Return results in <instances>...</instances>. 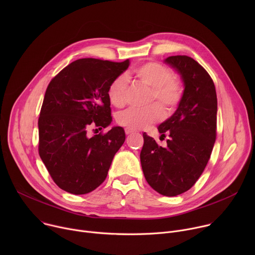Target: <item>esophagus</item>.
<instances>
[{
    "instance_id": "esophagus-1",
    "label": "esophagus",
    "mask_w": 255,
    "mask_h": 255,
    "mask_svg": "<svg viewBox=\"0 0 255 255\" xmlns=\"http://www.w3.org/2000/svg\"><path fill=\"white\" fill-rule=\"evenodd\" d=\"M135 132V130H133V129H130V128H125V133L127 134V135H129V134H132V133H134Z\"/></svg>"
}]
</instances>
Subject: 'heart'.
Returning <instances> with one entry per match:
<instances>
[{
	"label": "heart",
	"instance_id": "heart-1",
	"mask_svg": "<svg viewBox=\"0 0 255 255\" xmlns=\"http://www.w3.org/2000/svg\"><path fill=\"white\" fill-rule=\"evenodd\" d=\"M135 77L146 86L152 88L150 99L156 100L165 111L171 112L183 97V86L172 78L171 70L160 62L149 61L134 69ZM128 79L122 75L115 78L108 88V98L115 107H122L126 103ZM162 117L161 108L153 104L148 108H129L120 112L117 123L133 130L142 129Z\"/></svg>",
	"mask_w": 255,
	"mask_h": 255
}]
</instances>
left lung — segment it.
<instances>
[{"label":"left lung","instance_id":"left-lung-1","mask_svg":"<svg viewBox=\"0 0 255 255\" xmlns=\"http://www.w3.org/2000/svg\"><path fill=\"white\" fill-rule=\"evenodd\" d=\"M164 62L184 83L176 111L158 127L168 135L167 146L143 133L140 161L149 186L166 197L189 191L203 173L213 150L217 128V95L206 69L187 55L169 56Z\"/></svg>","mask_w":255,"mask_h":255}]
</instances>
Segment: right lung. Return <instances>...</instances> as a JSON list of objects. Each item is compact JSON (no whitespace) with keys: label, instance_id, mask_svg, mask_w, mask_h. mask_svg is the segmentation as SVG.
I'll list each match as a JSON object with an SVG mask.
<instances>
[{"label":"right lung","instance_id":"1","mask_svg":"<svg viewBox=\"0 0 255 255\" xmlns=\"http://www.w3.org/2000/svg\"><path fill=\"white\" fill-rule=\"evenodd\" d=\"M130 62L81 58L49 83L38 120L39 155L63 191L85 195L106 179L125 141L122 127L90 136V129L112 122L108 88ZM96 129V130H98Z\"/></svg>","mask_w":255,"mask_h":255}]
</instances>
